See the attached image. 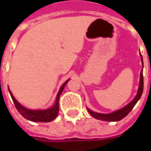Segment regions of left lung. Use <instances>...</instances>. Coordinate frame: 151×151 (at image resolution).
Instances as JSON below:
<instances>
[{"instance_id":"left-lung-1","label":"left lung","mask_w":151,"mask_h":151,"mask_svg":"<svg viewBox=\"0 0 151 151\" xmlns=\"http://www.w3.org/2000/svg\"><path fill=\"white\" fill-rule=\"evenodd\" d=\"M142 63L143 65V60H142ZM143 68V66H142ZM143 92V73H142V69L140 73V83H139V88H138V91L137 94L135 96V98L133 99L132 101L130 102L129 104L126 105L124 108H121L118 111H116L110 114H102V113H97L95 111H91L87 108V110L90 112V114L92 116L97 119V120H105V121H118L120 120L121 119H123L124 117H125L129 113L131 110L133 109V107L135 106L137 104V102L139 100V99L141 98V96L142 95Z\"/></svg>"}]
</instances>
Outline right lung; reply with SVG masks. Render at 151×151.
I'll list each match as a JSON object with an SVG mask.
<instances>
[{"mask_svg": "<svg viewBox=\"0 0 151 151\" xmlns=\"http://www.w3.org/2000/svg\"><path fill=\"white\" fill-rule=\"evenodd\" d=\"M69 81L67 80L60 89L59 92L57 94V96H56V103L55 104L53 105L52 108H49V109H47V110H30V109H27V108L22 107L19 103H18L15 98L14 97V95H12L11 91H9V94L11 95V98L13 99V102L14 104L15 107L17 108V110L18 111V112L21 114L22 116L27 119L29 120H31V121H35V122H50L53 120L58 115V112H59V98L60 94L62 93L63 90L65 88V85L68 83V82Z\"/></svg>", "mask_w": 151, "mask_h": 151, "instance_id": "obj_1", "label": "right lung"}]
</instances>
